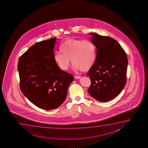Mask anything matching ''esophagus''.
Masks as SVG:
<instances>
[{
  "mask_svg": "<svg viewBox=\"0 0 148 148\" xmlns=\"http://www.w3.org/2000/svg\"><path fill=\"white\" fill-rule=\"evenodd\" d=\"M74 77H75L76 79H80V78H81V76H77V75H75V76H74Z\"/></svg>",
  "mask_w": 148,
  "mask_h": 148,
  "instance_id": "obj_1",
  "label": "esophagus"
}]
</instances>
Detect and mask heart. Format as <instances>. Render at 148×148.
<instances>
[{"instance_id":"heart-1","label":"heart","mask_w":148,"mask_h":148,"mask_svg":"<svg viewBox=\"0 0 148 148\" xmlns=\"http://www.w3.org/2000/svg\"><path fill=\"white\" fill-rule=\"evenodd\" d=\"M61 52L53 56L55 63L63 71L69 69L72 63L75 70L88 71L95 63L96 48L89 40L70 39L61 45Z\"/></svg>"}]
</instances>
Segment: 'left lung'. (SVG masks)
<instances>
[{
    "label": "left lung",
    "instance_id": "obj_1",
    "mask_svg": "<svg viewBox=\"0 0 148 148\" xmlns=\"http://www.w3.org/2000/svg\"><path fill=\"white\" fill-rule=\"evenodd\" d=\"M89 35L96 47V60L87 73L91 82L88 92L97 101H109L117 96L125 85L127 55L113 38L95 33Z\"/></svg>",
    "mask_w": 148,
    "mask_h": 148
}]
</instances>
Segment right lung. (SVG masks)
Listing matches in <instances>:
<instances>
[{
    "instance_id": "obj_1",
    "label": "right lung",
    "mask_w": 148,
    "mask_h": 148,
    "mask_svg": "<svg viewBox=\"0 0 148 148\" xmlns=\"http://www.w3.org/2000/svg\"><path fill=\"white\" fill-rule=\"evenodd\" d=\"M57 38L35 44L18 60L20 89L37 107L51 110L59 107L67 97L73 75L61 70L53 56Z\"/></svg>"
}]
</instances>
